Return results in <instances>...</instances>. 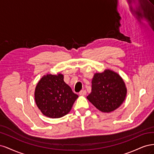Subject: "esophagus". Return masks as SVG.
I'll return each mask as SVG.
<instances>
[{"label": "esophagus", "mask_w": 154, "mask_h": 154, "mask_svg": "<svg viewBox=\"0 0 154 154\" xmlns=\"http://www.w3.org/2000/svg\"><path fill=\"white\" fill-rule=\"evenodd\" d=\"M79 94L82 96H85L87 94V91L85 90H83L79 92Z\"/></svg>", "instance_id": "34e87169"}]
</instances>
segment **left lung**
<instances>
[{"mask_svg": "<svg viewBox=\"0 0 154 154\" xmlns=\"http://www.w3.org/2000/svg\"><path fill=\"white\" fill-rule=\"evenodd\" d=\"M127 88L118 74L106 69L96 73L92 80V92L87 98L103 112H110L123 103Z\"/></svg>", "mask_w": 154, "mask_h": 154, "instance_id": "8db88e82", "label": "left lung"}]
</instances>
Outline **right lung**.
Wrapping results in <instances>:
<instances>
[{
  "mask_svg": "<svg viewBox=\"0 0 154 154\" xmlns=\"http://www.w3.org/2000/svg\"><path fill=\"white\" fill-rule=\"evenodd\" d=\"M78 96L63 81V75L47 74L37 83L35 91L36 104L44 116L59 118L71 110Z\"/></svg>",
  "mask_w": 154,
  "mask_h": 154,
  "instance_id": "1",
  "label": "right lung"
}]
</instances>
